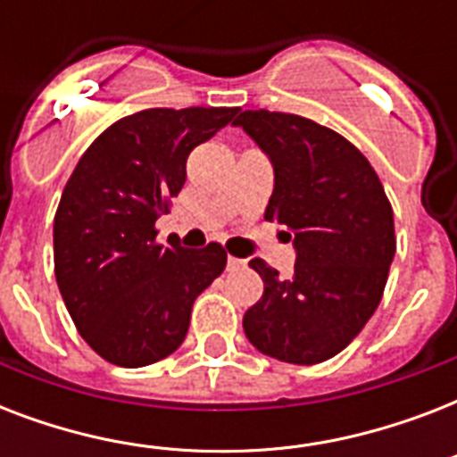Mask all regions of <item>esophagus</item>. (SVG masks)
I'll use <instances>...</instances> for the list:
<instances>
[{"label":"esophagus","instance_id":"34e87169","mask_svg":"<svg viewBox=\"0 0 457 457\" xmlns=\"http://www.w3.org/2000/svg\"><path fill=\"white\" fill-rule=\"evenodd\" d=\"M244 265H246V261H242V258L228 256V268H229V270H239V268H244Z\"/></svg>","mask_w":457,"mask_h":457}]
</instances>
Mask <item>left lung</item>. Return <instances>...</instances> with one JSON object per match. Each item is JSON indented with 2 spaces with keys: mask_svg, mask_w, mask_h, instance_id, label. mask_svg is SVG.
<instances>
[{
  "mask_svg": "<svg viewBox=\"0 0 457 457\" xmlns=\"http://www.w3.org/2000/svg\"><path fill=\"white\" fill-rule=\"evenodd\" d=\"M235 125L275 168L265 220L294 239L292 278L263 258V296L244 312L261 353L315 365L351 344L382 301L396 253L394 211L370 161L339 132L282 111H242Z\"/></svg>",
  "mask_w": 457,
  "mask_h": 457,
  "instance_id": "1",
  "label": "left lung"
}]
</instances>
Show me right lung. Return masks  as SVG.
<instances>
[{
  "label": "right lung",
  "instance_id": "obj_1",
  "mask_svg": "<svg viewBox=\"0 0 457 457\" xmlns=\"http://www.w3.org/2000/svg\"><path fill=\"white\" fill-rule=\"evenodd\" d=\"M239 109H146L82 154L54 215V272L89 348L120 368L163 361L185 341L194 299L228 263L218 242H156V220L187 179V156Z\"/></svg>",
  "mask_w": 457,
  "mask_h": 457
}]
</instances>
